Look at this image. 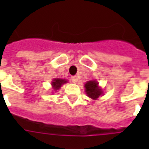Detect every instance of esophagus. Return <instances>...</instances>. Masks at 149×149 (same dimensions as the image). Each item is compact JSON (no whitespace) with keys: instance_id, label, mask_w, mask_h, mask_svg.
<instances>
[{"instance_id":"esophagus-1","label":"esophagus","mask_w":149,"mask_h":149,"mask_svg":"<svg viewBox=\"0 0 149 149\" xmlns=\"http://www.w3.org/2000/svg\"><path fill=\"white\" fill-rule=\"evenodd\" d=\"M71 80H72V83H74V84H77V81H78V79H77V77H71Z\"/></svg>"}]
</instances>
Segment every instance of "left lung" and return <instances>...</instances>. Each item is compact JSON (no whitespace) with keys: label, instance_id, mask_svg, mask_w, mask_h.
Returning <instances> with one entry per match:
<instances>
[{"label":"left lung","instance_id":"1","mask_svg":"<svg viewBox=\"0 0 149 149\" xmlns=\"http://www.w3.org/2000/svg\"><path fill=\"white\" fill-rule=\"evenodd\" d=\"M85 88L87 96L93 100L97 99L103 93L98 87V84L96 81H88L85 84Z\"/></svg>","mask_w":149,"mask_h":149}]
</instances>
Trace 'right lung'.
Masks as SVG:
<instances>
[{
    "mask_svg": "<svg viewBox=\"0 0 149 149\" xmlns=\"http://www.w3.org/2000/svg\"><path fill=\"white\" fill-rule=\"evenodd\" d=\"M66 80L65 79H53V81L52 82V85L53 86V88L55 90H58V88H60L61 86L63 85V84L66 83Z\"/></svg>",
    "mask_w": 149,
    "mask_h": 149,
    "instance_id": "obj_1",
    "label": "right lung"
}]
</instances>
